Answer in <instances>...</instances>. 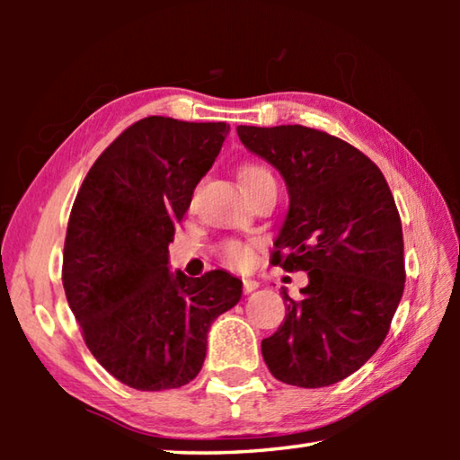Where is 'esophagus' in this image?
Segmentation results:
<instances>
[{
    "label": "esophagus",
    "mask_w": 460,
    "mask_h": 460,
    "mask_svg": "<svg viewBox=\"0 0 460 460\" xmlns=\"http://www.w3.org/2000/svg\"><path fill=\"white\" fill-rule=\"evenodd\" d=\"M258 288H260L258 279H243V292L245 294H252L253 290H258Z\"/></svg>",
    "instance_id": "obj_1"
}]
</instances>
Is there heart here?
I'll list each match as a JSON object with an SVG mask.
<instances>
[{
    "instance_id": "heart-1",
    "label": "heart",
    "mask_w": 460,
    "mask_h": 460,
    "mask_svg": "<svg viewBox=\"0 0 460 460\" xmlns=\"http://www.w3.org/2000/svg\"><path fill=\"white\" fill-rule=\"evenodd\" d=\"M263 178H271V174L260 164H245L239 172V181L243 186L260 182V181H263ZM221 258L227 261L229 266L243 268V266H247L249 261H252L253 249L249 247L245 241L229 239V241H223V243H221Z\"/></svg>"
}]
</instances>
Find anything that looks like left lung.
<instances>
[{
	"label": "left lung",
	"mask_w": 460,
	"mask_h": 460,
	"mask_svg": "<svg viewBox=\"0 0 460 460\" xmlns=\"http://www.w3.org/2000/svg\"><path fill=\"white\" fill-rule=\"evenodd\" d=\"M249 152L284 176L290 197L271 263L306 271L286 318L261 341L276 379L324 387L377 351L406 282L400 213L381 170L351 144L305 126H239Z\"/></svg>",
	"instance_id": "left-lung-1"
}]
</instances>
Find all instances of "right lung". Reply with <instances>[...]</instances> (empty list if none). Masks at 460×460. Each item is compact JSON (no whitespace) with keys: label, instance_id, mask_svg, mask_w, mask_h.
<instances>
[{"label":"right lung","instance_id":"obj_1","mask_svg":"<svg viewBox=\"0 0 460 460\" xmlns=\"http://www.w3.org/2000/svg\"><path fill=\"white\" fill-rule=\"evenodd\" d=\"M227 131L221 121L139 119L99 155L75 199L62 258L68 306L93 357L134 389L197 377L213 321L241 298V279L223 270H168L176 223Z\"/></svg>","mask_w":460,"mask_h":460}]
</instances>
